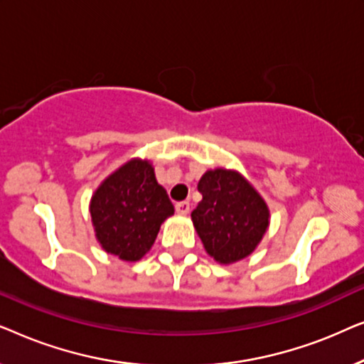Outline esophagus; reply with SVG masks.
Wrapping results in <instances>:
<instances>
[{
	"instance_id": "1",
	"label": "esophagus",
	"mask_w": 364,
	"mask_h": 364,
	"mask_svg": "<svg viewBox=\"0 0 364 364\" xmlns=\"http://www.w3.org/2000/svg\"><path fill=\"white\" fill-rule=\"evenodd\" d=\"M176 210H177V213H181V215H187V213L191 212V203H188L187 200L178 202V203H176Z\"/></svg>"
}]
</instances>
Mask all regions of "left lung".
Returning a JSON list of instances; mask_svg holds the SVG:
<instances>
[{"label": "left lung", "mask_w": 364, "mask_h": 364, "mask_svg": "<svg viewBox=\"0 0 364 364\" xmlns=\"http://www.w3.org/2000/svg\"><path fill=\"white\" fill-rule=\"evenodd\" d=\"M202 200L192 222L203 248L220 265L252 255L270 225V208L238 171L217 167L198 181Z\"/></svg>", "instance_id": "8db88e82"}]
</instances>
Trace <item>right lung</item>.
I'll list each match as a JSON object with an SVG mask.
<instances>
[{
	"instance_id": "right-lung-1",
	"label": "right lung",
	"mask_w": 364,
	"mask_h": 364,
	"mask_svg": "<svg viewBox=\"0 0 364 364\" xmlns=\"http://www.w3.org/2000/svg\"><path fill=\"white\" fill-rule=\"evenodd\" d=\"M96 240L106 253L139 262L151 250L173 205L147 159L134 157L101 182L89 202Z\"/></svg>"
}]
</instances>
